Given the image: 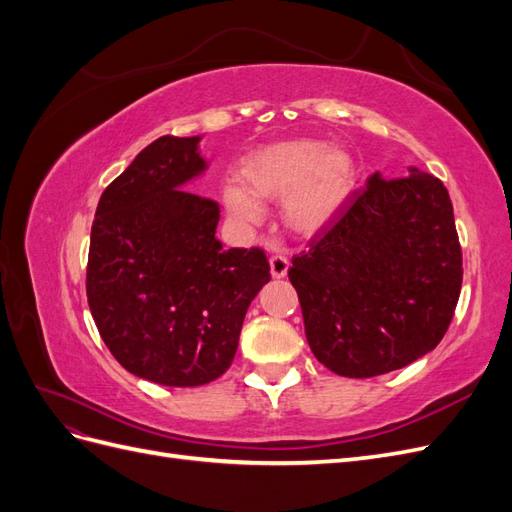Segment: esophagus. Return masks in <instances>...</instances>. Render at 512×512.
I'll list each match as a JSON object with an SVG mask.
<instances>
[{"instance_id":"34e87169","label":"esophagus","mask_w":512,"mask_h":512,"mask_svg":"<svg viewBox=\"0 0 512 512\" xmlns=\"http://www.w3.org/2000/svg\"><path fill=\"white\" fill-rule=\"evenodd\" d=\"M269 265H271L273 280H282V277H286V273H288L290 262H288V258L284 254H273L269 258Z\"/></svg>"}]
</instances>
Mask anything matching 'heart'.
Instances as JSON below:
<instances>
[{
	"mask_svg": "<svg viewBox=\"0 0 512 512\" xmlns=\"http://www.w3.org/2000/svg\"><path fill=\"white\" fill-rule=\"evenodd\" d=\"M239 179L243 185L226 183L222 190L232 220L258 224L262 200H286V226L299 237L329 228L356 190V168L348 153L312 138L252 151L241 160Z\"/></svg>",
	"mask_w": 512,
	"mask_h": 512,
	"instance_id": "heart-1",
	"label": "heart"
}]
</instances>
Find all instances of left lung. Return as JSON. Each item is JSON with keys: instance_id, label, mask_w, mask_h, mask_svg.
<instances>
[{"instance_id": "1", "label": "left lung", "mask_w": 512, "mask_h": 512, "mask_svg": "<svg viewBox=\"0 0 512 512\" xmlns=\"http://www.w3.org/2000/svg\"><path fill=\"white\" fill-rule=\"evenodd\" d=\"M305 337L346 378H374L440 344L461 292V247L444 183L410 166L374 173L292 258Z\"/></svg>"}]
</instances>
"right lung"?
I'll return each mask as SVG.
<instances>
[{"instance_id":"right-lung-1","label":"right lung","mask_w":512,"mask_h":512,"mask_svg":"<svg viewBox=\"0 0 512 512\" xmlns=\"http://www.w3.org/2000/svg\"><path fill=\"white\" fill-rule=\"evenodd\" d=\"M200 136H160L102 192L91 226L87 303L130 374L164 386L220 378L247 307L271 280L258 247L224 250L220 207L185 192L207 170Z\"/></svg>"}]
</instances>
